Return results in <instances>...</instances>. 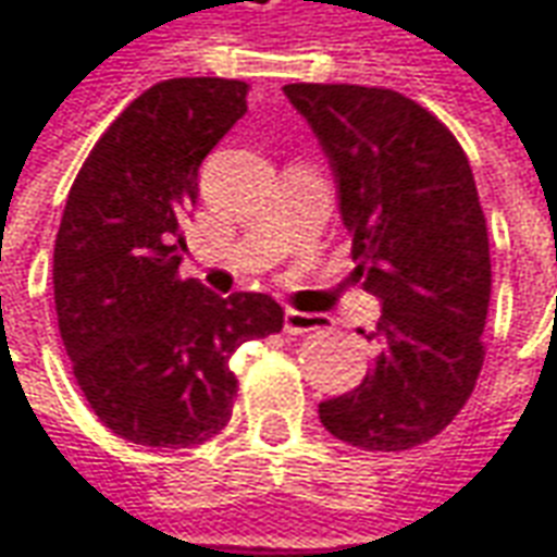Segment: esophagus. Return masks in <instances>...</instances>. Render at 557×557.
Wrapping results in <instances>:
<instances>
[{
    "mask_svg": "<svg viewBox=\"0 0 557 557\" xmlns=\"http://www.w3.org/2000/svg\"><path fill=\"white\" fill-rule=\"evenodd\" d=\"M327 324L330 321L324 315L285 309V333H315V330H327Z\"/></svg>",
    "mask_w": 557,
    "mask_h": 557,
    "instance_id": "1",
    "label": "esophagus"
}]
</instances>
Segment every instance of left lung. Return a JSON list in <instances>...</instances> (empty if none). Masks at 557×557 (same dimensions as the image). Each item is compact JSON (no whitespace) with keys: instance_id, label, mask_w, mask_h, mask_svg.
<instances>
[{"instance_id":"1","label":"left lung","mask_w":557,"mask_h":557,"mask_svg":"<svg viewBox=\"0 0 557 557\" xmlns=\"http://www.w3.org/2000/svg\"><path fill=\"white\" fill-rule=\"evenodd\" d=\"M321 141L351 260L382 318L373 370L318 403L336 440L403 451L433 440L476 388L491 300L488 227L473 169L443 121L409 96L360 84H285Z\"/></svg>"}]
</instances>
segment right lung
Segmentation results:
<instances>
[{
    "label": "right lung",
    "mask_w": 557,
    "mask_h": 557,
    "mask_svg": "<svg viewBox=\"0 0 557 557\" xmlns=\"http://www.w3.org/2000/svg\"><path fill=\"white\" fill-rule=\"evenodd\" d=\"M245 96V81H160L102 133L69 190L53 245L60 336L90 409L136 446L224 431L233 351L285 324L270 294L218 297L178 275L199 166L248 111Z\"/></svg>",
    "instance_id": "add662e5"
}]
</instances>
